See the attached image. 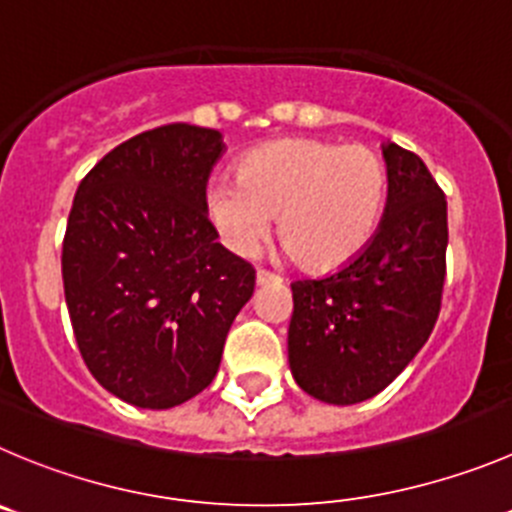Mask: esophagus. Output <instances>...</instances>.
Listing matches in <instances>:
<instances>
[{
  "label": "esophagus",
  "mask_w": 512,
  "mask_h": 512,
  "mask_svg": "<svg viewBox=\"0 0 512 512\" xmlns=\"http://www.w3.org/2000/svg\"><path fill=\"white\" fill-rule=\"evenodd\" d=\"M276 281H281V276H276L274 271L269 269L256 271V284H276Z\"/></svg>",
  "instance_id": "esophagus-1"
}]
</instances>
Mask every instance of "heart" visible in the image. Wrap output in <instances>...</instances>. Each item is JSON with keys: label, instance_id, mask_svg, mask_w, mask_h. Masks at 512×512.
I'll return each mask as SVG.
<instances>
[{"label": "heart", "instance_id": "b5f03b06", "mask_svg": "<svg viewBox=\"0 0 512 512\" xmlns=\"http://www.w3.org/2000/svg\"><path fill=\"white\" fill-rule=\"evenodd\" d=\"M389 175L367 145L291 138L243 155L236 183L208 191V216L236 253H253L279 216L291 259L311 271L349 264L382 221Z\"/></svg>", "mask_w": 512, "mask_h": 512}]
</instances>
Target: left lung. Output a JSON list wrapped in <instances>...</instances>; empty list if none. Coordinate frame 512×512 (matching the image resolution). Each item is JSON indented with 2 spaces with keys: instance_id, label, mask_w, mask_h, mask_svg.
I'll list each match as a JSON object with an SVG mask.
<instances>
[{
  "instance_id": "left-lung-1",
  "label": "left lung",
  "mask_w": 512,
  "mask_h": 512,
  "mask_svg": "<svg viewBox=\"0 0 512 512\" xmlns=\"http://www.w3.org/2000/svg\"><path fill=\"white\" fill-rule=\"evenodd\" d=\"M389 196L359 256L324 279L291 284L289 367L329 405L382 392L430 339L445 289L447 201L420 155L387 143Z\"/></svg>"
}]
</instances>
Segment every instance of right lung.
I'll list each match as a JSON object with an SVG mask.
<instances>
[{
    "label": "right lung",
    "mask_w": 512,
    "mask_h": 512,
    "mask_svg": "<svg viewBox=\"0 0 512 512\" xmlns=\"http://www.w3.org/2000/svg\"><path fill=\"white\" fill-rule=\"evenodd\" d=\"M221 133L145 130L82 178L62 241V281L92 377L145 410L183 405L213 382L256 271L216 241L206 183Z\"/></svg>",
    "instance_id": "obj_1"
}]
</instances>
